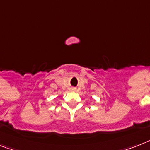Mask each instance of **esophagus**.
<instances>
[{
	"instance_id": "obj_1",
	"label": "esophagus",
	"mask_w": 150,
	"mask_h": 150,
	"mask_svg": "<svg viewBox=\"0 0 150 150\" xmlns=\"http://www.w3.org/2000/svg\"><path fill=\"white\" fill-rule=\"evenodd\" d=\"M71 90H74V91H75V90H76V88H74V87H72V88H71Z\"/></svg>"
}]
</instances>
